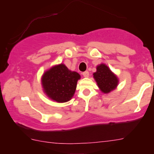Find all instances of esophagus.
<instances>
[{
    "instance_id": "1",
    "label": "esophagus",
    "mask_w": 154,
    "mask_h": 154,
    "mask_svg": "<svg viewBox=\"0 0 154 154\" xmlns=\"http://www.w3.org/2000/svg\"><path fill=\"white\" fill-rule=\"evenodd\" d=\"M82 75L84 76L85 77H89V72H88V71H85V72H84L82 73Z\"/></svg>"
}]
</instances>
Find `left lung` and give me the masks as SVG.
Segmentation results:
<instances>
[{
	"label": "left lung",
	"instance_id": "8db88e82",
	"mask_svg": "<svg viewBox=\"0 0 154 154\" xmlns=\"http://www.w3.org/2000/svg\"><path fill=\"white\" fill-rule=\"evenodd\" d=\"M96 69L93 77L100 91L104 93H109L115 89L118 85V79L109 67L102 63L97 66Z\"/></svg>",
	"mask_w": 154,
	"mask_h": 154
}]
</instances>
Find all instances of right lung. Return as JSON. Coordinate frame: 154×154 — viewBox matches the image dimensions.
Wrapping results in <instances>:
<instances>
[{"label": "right lung", "mask_w": 154, "mask_h": 154, "mask_svg": "<svg viewBox=\"0 0 154 154\" xmlns=\"http://www.w3.org/2000/svg\"><path fill=\"white\" fill-rule=\"evenodd\" d=\"M79 79L80 75L77 72L70 71L61 63L44 73L42 84L49 98L59 103H63L73 96Z\"/></svg>", "instance_id": "right-lung-1"}]
</instances>
